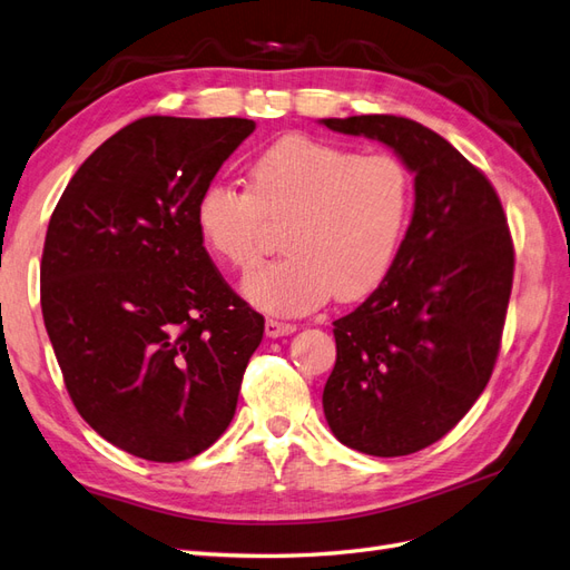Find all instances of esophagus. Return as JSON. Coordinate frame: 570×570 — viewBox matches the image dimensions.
<instances>
[{"label": "esophagus", "instance_id": "34e87169", "mask_svg": "<svg viewBox=\"0 0 570 570\" xmlns=\"http://www.w3.org/2000/svg\"><path fill=\"white\" fill-rule=\"evenodd\" d=\"M295 331H297L295 323L278 321V318H268L266 321V335L268 337H281V335H289V333H295Z\"/></svg>", "mask_w": 570, "mask_h": 570}]
</instances>
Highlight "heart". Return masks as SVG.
Returning <instances> with one entry per match:
<instances>
[{"label":"heart","mask_w":570,"mask_h":570,"mask_svg":"<svg viewBox=\"0 0 570 570\" xmlns=\"http://www.w3.org/2000/svg\"><path fill=\"white\" fill-rule=\"evenodd\" d=\"M414 184L391 153L283 136L249 167V189L213 181L194 206L206 249L247 271L264 252L268 223L285 225V258L244 278V295L271 314H306L360 299L386 278L412 213Z\"/></svg>","instance_id":"b5f03b06"}]
</instances>
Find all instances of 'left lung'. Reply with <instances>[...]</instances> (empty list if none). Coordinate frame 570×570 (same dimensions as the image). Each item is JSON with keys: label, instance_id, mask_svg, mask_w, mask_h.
Listing matches in <instances>:
<instances>
[{"label": "left lung", "instance_id": "1", "mask_svg": "<svg viewBox=\"0 0 570 570\" xmlns=\"http://www.w3.org/2000/svg\"><path fill=\"white\" fill-rule=\"evenodd\" d=\"M376 138L414 173V213L386 278L333 321L323 412L335 439L395 458L443 439L494 372L515 252L497 189L443 136L395 115L323 119Z\"/></svg>", "mask_w": 570, "mask_h": 570}]
</instances>
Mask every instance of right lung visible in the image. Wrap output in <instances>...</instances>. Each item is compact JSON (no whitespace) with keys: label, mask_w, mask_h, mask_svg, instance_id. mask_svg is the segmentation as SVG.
<instances>
[{"label":"right lung","mask_w":570,"mask_h":570,"mask_svg":"<svg viewBox=\"0 0 570 570\" xmlns=\"http://www.w3.org/2000/svg\"><path fill=\"white\" fill-rule=\"evenodd\" d=\"M256 125L144 117L90 156L45 235L40 306L73 407L153 463L206 451L235 417L264 316L225 283L198 194Z\"/></svg>","instance_id":"add662e5"}]
</instances>
